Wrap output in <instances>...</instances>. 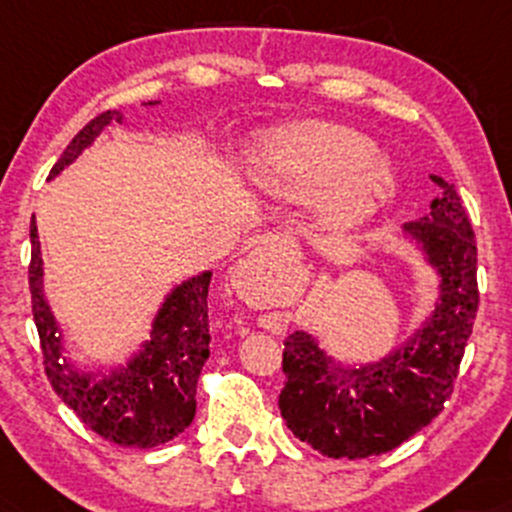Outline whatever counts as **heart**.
<instances>
[{"mask_svg":"<svg viewBox=\"0 0 512 512\" xmlns=\"http://www.w3.org/2000/svg\"><path fill=\"white\" fill-rule=\"evenodd\" d=\"M255 178L279 197L317 195V219L349 231L373 214L390 190V173L373 156V142L356 129L305 120L264 139Z\"/></svg>","mask_w":512,"mask_h":512,"instance_id":"obj_1","label":"heart"}]
</instances>
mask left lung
Listing matches in <instances>:
<instances>
[{"mask_svg": "<svg viewBox=\"0 0 512 512\" xmlns=\"http://www.w3.org/2000/svg\"><path fill=\"white\" fill-rule=\"evenodd\" d=\"M431 180L440 187L431 216L409 223V231L424 240L443 276V296L414 342L378 366L342 375L327 368L310 334L293 332L284 339L281 416L327 457L363 460L395 450L431 424L452 395L479 308L477 240L455 185L440 175Z\"/></svg>", "mask_w": 512, "mask_h": 512, "instance_id": "8db88e82", "label": "left lung"}]
</instances>
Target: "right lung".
<instances>
[{"instance_id":"1","label":"right lung","mask_w":512,"mask_h":512,"mask_svg":"<svg viewBox=\"0 0 512 512\" xmlns=\"http://www.w3.org/2000/svg\"><path fill=\"white\" fill-rule=\"evenodd\" d=\"M122 122L117 110L93 117L69 142L57 175L86 149L108 122ZM33 320L38 327L43 366L52 390L93 433L125 448H156L180 436L195 419V390L204 361L209 358V284L211 272L185 281L173 291L156 317L154 339L132 366L105 380H88L62 363L60 337L43 293V260L38 228L31 221V264H28Z\"/></svg>"}]
</instances>
